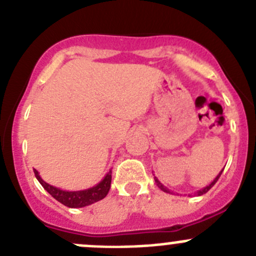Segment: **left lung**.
Returning a JSON list of instances; mask_svg holds the SVG:
<instances>
[{
	"instance_id": "left-lung-1",
	"label": "left lung",
	"mask_w": 256,
	"mask_h": 256,
	"mask_svg": "<svg viewBox=\"0 0 256 256\" xmlns=\"http://www.w3.org/2000/svg\"><path fill=\"white\" fill-rule=\"evenodd\" d=\"M222 172H223V170H222V171H220V172H219V174H218V176H216V178H214V180H213V182H212V183H210V184H209V186H207V187H204V188H203V190H198V192H197V193H196V194H198V196H202V194H204V193H207V192H208V190H210V188H212V187H213V186H214V184H216V180H218V178H219V177H220ZM154 182H156L157 187H158V188H160V190H164V192H166V193H172V192H171V190H168V188H166V187H164V184H162V183H161V182H160V180H157V178H156V177H154Z\"/></svg>"
}]
</instances>
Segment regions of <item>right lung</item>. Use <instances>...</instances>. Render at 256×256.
Segmentation results:
<instances>
[{
	"instance_id": "1",
	"label": "right lung",
	"mask_w": 256,
	"mask_h": 256,
	"mask_svg": "<svg viewBox=\"0 0 256 256\" xmlns=\"http://www.w3.org/2000/svg\"><path fill=\"white\" fill-rule=\"evenodd\" d=\"M33 171H34L36 178L40 180L42 187L47 190L49 194L56 198L62 204L66 206L69 208L86 207V206L92 204L98 200H102V198L106 197L110 190V184H112V171H109L106 176L104 177V180L98 183L96 186H94V187L88 188V190H72L70 192V190H63L60 188L48 184L47 182H44L40 178L37 170H33Z\"/></svg>"
}]
</instances>
